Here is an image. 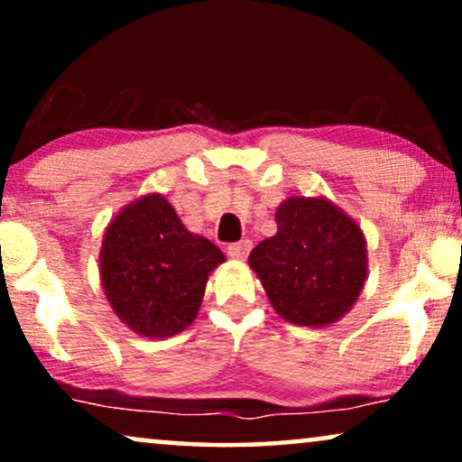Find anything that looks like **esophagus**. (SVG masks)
<instances>
[{
	"label": "esophagus",
	"instance_id": "obj_1",
	"mask_svg": "<svg viewBox=\"0 0 462 462\" xmlns=\"http://www.w3.org/2000/svg\"><path fill=\"white\" fill-rule=\"evenodd\" d=\"M252 250V242L250 239H242V242H236L231 245H226V254L231 258H236V261H245Z\"/></svg>",
	"mask_w": 462,
	"mask_h": 462
}]
</instances>
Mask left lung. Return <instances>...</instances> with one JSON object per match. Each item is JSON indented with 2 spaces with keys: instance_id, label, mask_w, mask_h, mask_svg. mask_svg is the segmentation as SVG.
<instances>
[{
  "instance_id": "left-lung-1",
  "label": "left lung",
  "mask_w": 462,
  "mask_h": 462,
  "mask_svg": "<svg viewBox=\"0 0 462 462\" xmlns=\"http://www.w3.org/2000/svg\"><path fill=\"white\" fill-rule=\"evenodd\" d=\"M277 233L250 252L271 307L296 326L337 324L368 277L362 226L324 195H292L275 210Z\"/></svg>"
}]
</instances>
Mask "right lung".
<instances>
[{
  "mask_svg": "<svg viewBox=\"0 0 462 462\" xmlns=\"http://www.w3.org/2000/svg\"><path fill=\"white\" fill-rule=\"evenodd\" d=\"M220 263L223 252L189 231L162 193L124 206L106 225L98 254L113 313L147 338L174 337L193 324Z\"/></svg>",
  "mask_w": 462,
  "mask_h": 462,
  "instance_id": "obj_1",
  "label": "right lung"
}]
</instances>
